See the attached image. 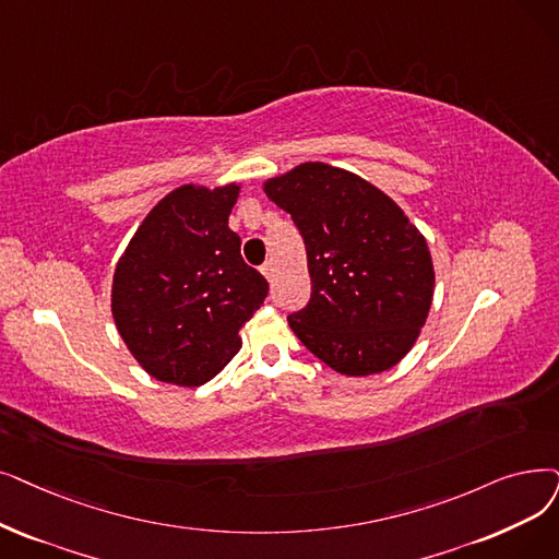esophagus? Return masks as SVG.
<instances>
[{
	"instance_id": "34e87169",
	"label": "esophagus",
	"mask_w": 559,
	"mask_h": 559,
	"mask_svg": "<svg viewBox=\"0 0 559 559\" xmlns=\"http://www.w3.org/2000/svg\"><path fill=\"white\" fill-rule=\"evenodd\" d=\"M260 272L264 274V278H266V281H274V276H276V270H274V264H272V262H264V264L260 266Z\"/></svg>"
}]
</instances>
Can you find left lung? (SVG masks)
<instances>
[{"label": "left lung", "mask_w": 559, "mask_h": 559, "mask_svg": "<svg viewBox=\"0 0 559 559\" xmlns=\"http://www.w3.org/2000/svg\"><path fill=\"white\" fill-rule=\"evenodd\" d=\"M264 193L293 216L308 255L310 301L289 314V329L340 374L397 366L433 297V264L418 228L374 185L324 162L272 178Z\"/></svg>", "instance_id": "left-lung-1"}]
</instances>
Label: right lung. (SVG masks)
I'll return each instance as SVG.
<instances>
[{
  "mask_svg": "<svg viewBox=\"0 0 559 559\" xmlns=\"http://www.w3.org/2000/svg\"><path fill=\"white\" fill-rule=\"evenodd\" d=\"M237 193V185L178 187L145 216L116 264V329L159 381L193 388L219 374L241 347L239 329L270 293L228 228Z\"/></svg>",
  "mask_w": 559,
  "mask_h": 559,
  "instance_id": "right-lung-1",
  "label": "right lung"
}]
</instances>
